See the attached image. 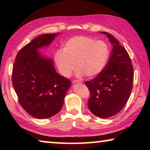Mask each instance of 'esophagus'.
<instances>
[{
    "instance_id": "1",
    "label": "esophagus",
    "mask_w": 150,
    "mask_h": 150,
    "mask_svg": "<svg viewBox=\"0 0 150 150\" xmlns=\"http://www.w3.org/2000/svg\"><path fill=\"white\" fill-rule=\"evenodd\" d=\"M73 82L74 83H82V81H81L79 80H73Z\"/></svg>"
}]
</instances>
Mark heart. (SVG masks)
I'll return each instance as SVG.
<instances>
[{
    "mask_svg": "<svg viewBox=\"0 0 150 150\" xmlns=\"http://www.w3.org/2000/svg\"><path fill=\"white\" fill-rule=\"evenodd\" d=\"M110 57V47L103 40H96L85 35H77L63 44V50L54 54V62L64 77L71 75L75 65L76 75L95 77L105 69Z\"/></svg>",
    "mask_w": 150,
    "mask_h": 150,
    "instance_id": "obj_1",
    "label": "heart"
}]
</instances>
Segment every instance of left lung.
Wrapping results in <instances>:
<instances>
[{
	"label": "left lung",
	"mask_w": 150,
	"mask_h": 150,
	"mask_svg": "<svg viewBox=\"0 0 150 150\" xmlns=\"http://www.w3.org/2000/svg\"><path fill=\"white\" fill-rule=\"evenodd\" d=\"M112 51L107 64L97 77L85 82L91 96L88 107L94 115L106 118L118 113L128 101L132 90L134 69L125 48L107 32Z\"/></svg>",
	"instance_id": "obj_1"
}]
</instances>
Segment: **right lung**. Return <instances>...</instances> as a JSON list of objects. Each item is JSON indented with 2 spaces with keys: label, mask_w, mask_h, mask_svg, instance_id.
Returning a JSON list of instances; mask_svg holds the SVG:
<instances>
[{
  "label": "right lung",
  "mask_w": 150,
  "mask_h": 150,
  "mask_svg": "<svg viewBox=\"0 0 150 150\" xmlns=\"http://www.w3.org/2000/svg\"><path fill=\"white\" fill-rule=\"evenodd\" d=\"M59 33L38 36L19 51L12 69V85L22 107L33 117H52L62 109L71 81L57 74L52 60L40 48L48 46Z\"/></svg>",
  "instance_id": "1"
}]
</instances>
